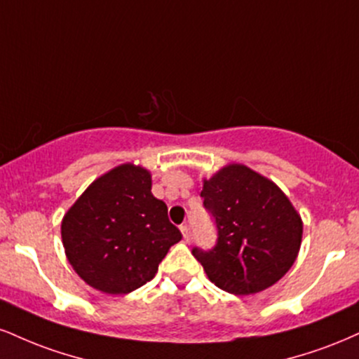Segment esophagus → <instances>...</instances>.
Masks as SVG:
<instances>
[{
	"instance_id": "34e87169",
	"label": "esophagus",
	"mask_w": 359,
	"mask_h": 359,
	"mask_svg": "<svg viewBox=\"0 0 359 359\" xmlns=\"http://www.w3.org/2000/svg\"><path fill=\"white\" fill-rule=\"evenodd\" d=\"M180 232H182V236H184L185 241L191 239V227H189V226H180Z\"/></svg>"
}]
</instances>
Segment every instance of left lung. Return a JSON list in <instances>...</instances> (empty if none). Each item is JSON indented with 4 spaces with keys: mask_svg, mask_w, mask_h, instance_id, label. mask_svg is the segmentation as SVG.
<instances>
[{
    "mask_svg": "<svg viewBox=\"0 0 359 359\" xmlns=\"http://www.w3.org/2000/svg\"><path fill=\"white\" fill-rule=\"evenodd\" d=\"M201 197L217 226V244L192 254L215 286L236 296L256 294L291 269L303 221L273 180L231 163L204 180Z\"/></svg>",
    "mask_w": 359,
    "mask_h": 359,
    "instance_id": "1",
    "label": "left lung"
}]
</instances>
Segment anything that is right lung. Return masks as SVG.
Instances as JSON below:
<instances>
[{
    "mask_svg": "<svg viewBox=\"0 0 359 359\" xmlns=\"http://www.w3.org/2000/svg\"><path fill=\"white\" fill-rule=\"evenodd\" d=\"M180 239L165 202L154 197L150 172L133 163L93 180L62 221L68 262L88 286L107 294H127L154 279Z\"/></svg>",
    "mask_w": 359,
    "mask_h": 359,
    "instance_id": "right-lung-1",
    "label": "right lung"
}]
</instances>
